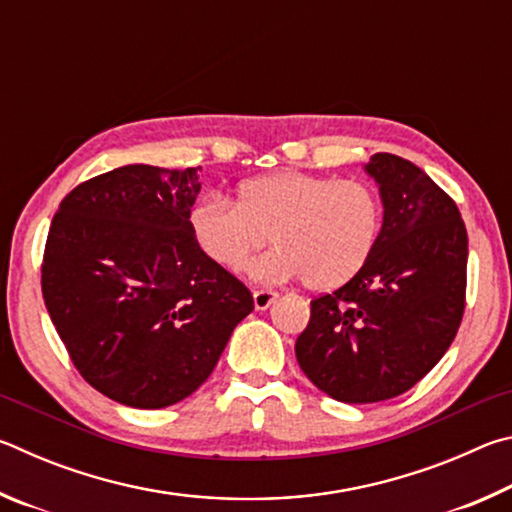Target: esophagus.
Masks as SVG:
<instances>
[{
	"mask_svg": "<svg viewBox=\"0 0 512 512\" xmlns=\"http://www.w3.org/2000/svg\"><path fill=\"white\" fill-rule=\"evenodd\" d=\"M277 293L271 291V289H259V291H253V302H255V309L257 311H264L268 309L275 302Z\"/></svg>",
	"mask_w": 512,
	"mask_h": 512,
	"instance_id": "obj_1",
	"label": "esophagus"
}]
</instances>
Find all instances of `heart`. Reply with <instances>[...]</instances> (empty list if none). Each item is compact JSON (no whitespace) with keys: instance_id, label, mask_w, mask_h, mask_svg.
<instances>
[{"instance_id":"1","label":"heart","mask_w":512,"mask_h":512,"mask_svg":"<svg viewBox=\"0 0 512 512\" xmlns=\"http://www.w3.org/2000/svg\"><path fill=\"white\" fill-rule=\"evenodd\" d=\"M384 221L377 189L366 180L277 171L246 180L237 203L205 196L192 207L198 248L225 271H241L268 235L275 248L250 266L257 280L332 291L357 275L375 250Z\"/></svg>"}]
</instances>
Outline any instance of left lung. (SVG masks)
I'll return each instance as SVG.
<instances>
[{
	"label": "left lung",
	"instance_id": "8db88e82",
	"mask_svg": "<svg viewBox=\"0 0 512 512\" xmlns=\"http://www.w3.org/2000/svg\"><path fill=\"white\" fill-rule=\"evenodd\" d=\"M384 223L366 266L311 300L296 359L320 391L372 404L413 388L443 359L461 325L467 230L456 203L413 162L375 153Z\"/></svg>",
	"mask_w": 512,
	"mask_h": 512
}]
</instances>
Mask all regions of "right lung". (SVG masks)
Here are the masks:
<instances>
[{
  "mask_svg": "<svg viewBox=\"0 0 512 512\" xmlns=\"http://www.w3.org/2000/svg\"><path fill=\"white\" fill-rule=\"evenodd\" d=\"M198 169L101 173L63 198L49 228L42 298L51 323L83 379L133 409L192 395L255 307L196 244Z\"/></svg>",
  "mask_w": 512,
  "mask_h": 512,
  "instance_id": "obj_1",
  "label": "right lung"
}]
</instances>
